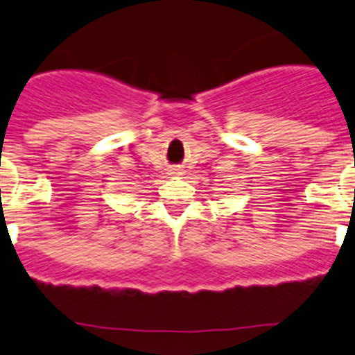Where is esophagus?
I'll list each match as a JSON object with an SVG mask.
<instances>
[{"label": "esophagus", "mask_w": 355, "mask_h": 355, "mask_svg": "<svg viewBox=\"0 0 355 355\" xmlns=\"http://www.w3.org/2000/svg\"><path fill=\"white\" fill-rule=\"evenodd\" d=\"M180 173H182V171L178 170V168H171V170H170V175H180Z\"/></svg>", "instance_id": "esophagus-1"}]
</instances>
